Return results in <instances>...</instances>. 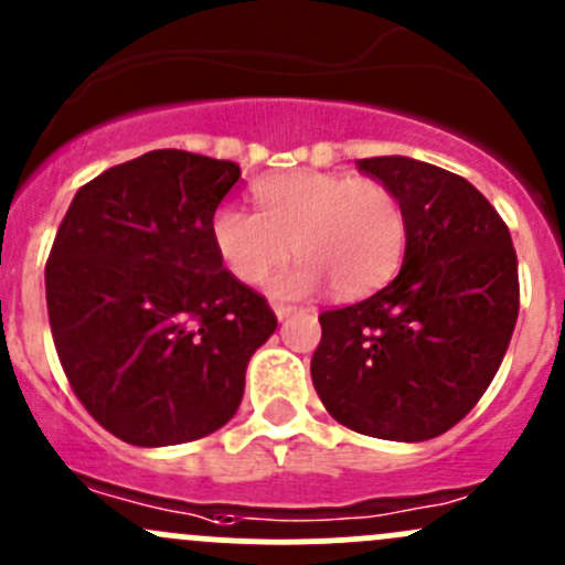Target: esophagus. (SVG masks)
Here are the masks:
<instances>
[{"label":"esophagus","instance_id":"obj_1","mask_svg":"<svg viewBox=\"0 0 565 565\" xmlns=\"http://www.w3.org/2000/svg\"><path fill=\"white\" fill-rule=\"evenodd\" d=\"M271 310H275L277 321H285V318H290V316H294V312H299V307H290V305H275V307H271Z\"/></svg>","mask_w":565,"mask_h":565}]
</instances>
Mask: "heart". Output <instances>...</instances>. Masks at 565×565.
Here are the masks:
<instances>
[{"label": "heart", "mask_w": 565, "mask_h": 565, "mask_svg": "<svg viewBox=\"0 0 565 565\" xmlns=\"http://www.w3.org/2000/svg\"><path fill=\"white\" fill-rule=\"evenodd\" d=\"M255 212L220 206L212 244L225 269L255 285L288 255L299 258L269 280L277 299H301L329 280L340 299H362L399 269L408 244L403 201L386 184L345 173L294 171L253 190Z\"/></svg>", "instance_id": "1"}]
</instances>
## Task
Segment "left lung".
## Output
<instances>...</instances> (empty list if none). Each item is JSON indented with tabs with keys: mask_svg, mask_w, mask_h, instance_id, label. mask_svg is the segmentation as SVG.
I'll list each match as a JSON object with an SVG mask.
<instances>
[{
	"mask_svg": "<svg viewBox=\"0 0 565 565\" xmlns=\"http://www.w3.org/2000/svg\"><path fill=\"white\" fill-rule=\"evenodd\" d=\"M356 166L403 201L408 244L386 288L321 312L312 383L348 429L418 444L462 422L495 377L520 312L516 253L468 179L399 154Z\"/></svg>",
	"mask_w": 565,
	"mask_h": 565,
	"instance_id": "left-lung-1",
	"label": "left lung"
}]
</instances>
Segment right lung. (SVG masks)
<instances>
[{
	"label": "right lung",
	"instance_id": "right-lung-1",
	"mask_svg": "<svg viewBox=\"0 0 565 565\" xmlns=\"http://www.w3.org/2000/svg\"><path fill=\"white\" fill-rule=\"evenodd\" d=\"M231 160L154 149L78 190L45 264L51 334L75 397L132 446L190 444L234 418L277 318L223 269L212 217Z\"/></svg>",
	"mask_w": 565,
	"mask_h": 565
}]
</instances>
